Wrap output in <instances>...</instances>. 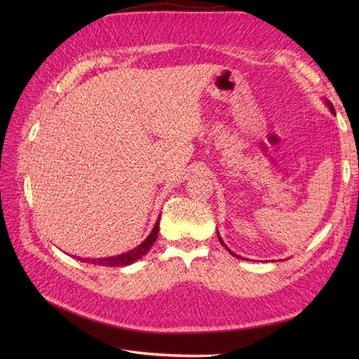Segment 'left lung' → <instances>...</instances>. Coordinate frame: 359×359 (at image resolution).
<instances>
[{
  "instance_id": "obj_1",
  "label": "left lung",
  "mask_w": 359,
  "mask_h": 359,
  "mask_svg": "<svg viewBox=\"0 0 359 359\" xmlns=\"http://www.w3.org/2000/svg\"><path fill=\"white\" fill-rule=\"evenodd\" d=\"M327 104L330 106V109H331V112H332V114H335V109H334V106L331 104V102H328V100H327ZM219 240H220V243H222V244H223V245L226 247V244L223 243V240H222V238H220V235H219ZM226 248H227V247H226ZM227 252H229V253H231L232 256H235V257H240V256H238V255H235L233 252H231V250H229V248H227ZM240 259H241V257H240Z\"/></svg>"
}]
</instances>
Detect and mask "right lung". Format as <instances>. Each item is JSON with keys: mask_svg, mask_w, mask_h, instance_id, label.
<instances>
[{"mask_svg": "<svg viewBox=\"0 0 359 359\" xmlns=\"http://www.w3.org/2000/svg\"><path fill=\"white\" fill-rule=\"evenodd\" d=\"M158 224H160V217L157 219V223L154 224V229L151 231L147 240L139 244L136 248L130 250L127 253L118 255V256H111V257H100V259H82V257H76L78 260H82V262H88L94 265H102V266H127L135 264L136 260H139L142 256L148 253V250L153 247V244L157 240V233H158Z\"/></svg>", "mask_w": 359, "mask_h": 359, "instance_id": "1", "label": "right lung"}]
</instances>
